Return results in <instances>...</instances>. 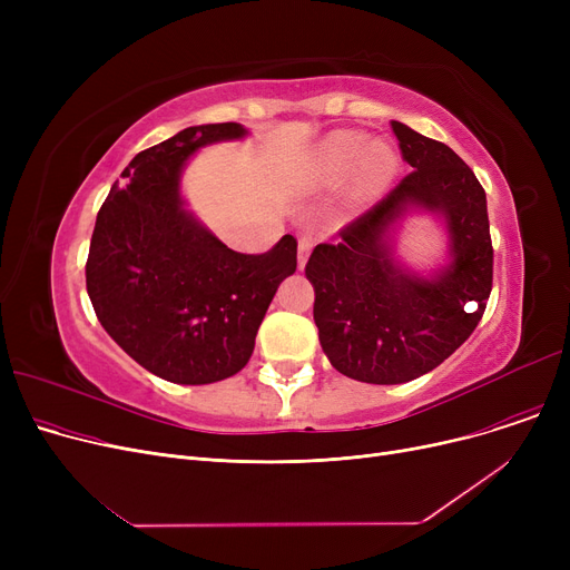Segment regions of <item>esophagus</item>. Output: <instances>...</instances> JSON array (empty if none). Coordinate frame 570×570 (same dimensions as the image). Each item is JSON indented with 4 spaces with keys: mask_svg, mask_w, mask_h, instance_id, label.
<instances>
[{
    "mask_svg": "<svg viewBox=\"0 0 570 570\" xmlns=\"http://www.w3.org/2000/svg\"><path fill=\"white\" fill-rule=\"evenodd\" d=\"M312 254V237L297 239V267H305L307 258Z\"/></svg>",
    "mask_w": 570,
    "mask_h": 570,
    "instance_id": "obj_1",
    "label": "esophagus"
}]
</instances>
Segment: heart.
Listing matches in <instances>:
<instances>
[{
    "mask_svg": "<svg viewBox=\"0 0 570 570\" xmlns=\"http://www.w3.org/2000/svg\"><path fill=\"white\" fill-rule=\"evenodd\" d=\"M397 164L395 149L385 140L367 142L363 131H335L314 153L307 183L314 189L335 187L353 170L351 203L361 205L393 183Z\"/></svg>",
    "mask_w": 570,
    "mask_h": 570,
    "instance_id": "heart-1",
    "label": "heart"
}]
</instances>
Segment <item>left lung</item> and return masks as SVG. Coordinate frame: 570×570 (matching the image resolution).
Wrapping results in <instances>:
<instances>
[{"mask_svg": "<svg viewBox=\"0 0 570 570\" xmlns=\"http://www.w3.org/2000/svg\"><path fill=\"white\" fill-rule=\"evenodd\" d=\"M391 127L413 170L344 226L337 245H316L305 265L327 361L379 385L432 372L469 340L488 305L494 261L488 198L473 170L448 145L402 122ZM411 208L439 214L449 230L452 261L432 278L394 258V230Z\"/></svg>", "mask_w": 570, "mask_h": 570, "instance_id": "8db88e82", "label": "left lung"}]
</instances>
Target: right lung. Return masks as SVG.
Returning a JSON list of instances; mask_svg holds the SVG:
<instances>
[{
    "label": "right lung",
    "instance_id": "obj_1",
    "mask_svg": "<svg viewBox=\"0 0 570 570\" xmlns=\"http://www.w3.org/2000/svg\"><path fill=\"white\" fill-rule=\"evenodd\" d=\"M243 136L237 122L200 125L142 149L97 215L89 301L104 331L170 383H215L243 370L279 284L297 267L293 235L265 254L233 252L179 196L189 157Z\"/></svg>",
    "mask_w": 570,
    "mask_h": 570
}]
</instances>
